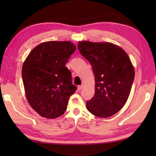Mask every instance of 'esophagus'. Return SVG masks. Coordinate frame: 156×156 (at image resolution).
<instances>
[{"mask_svg":"<svg viewBox=\"0 0 156 156\" xmlns=\"http://www.w3.org/2000/svg\"><path fill=\"white\" fill-rule=\"evenodd\" d=\"M83 87H84V85H82V84L78 86V90H82V88H83Z\"/></svg>","mask_w":156,"mask_h":156,"instance_id":"esophagus-1","label":"esophagus"}]
</instances>
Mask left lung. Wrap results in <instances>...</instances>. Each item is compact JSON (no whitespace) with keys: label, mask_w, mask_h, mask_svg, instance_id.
<instances>
[{"label":"left lung","mask_w":156,"mask_h":156,"mask_svg":"<svg viewBox=\"0 0 156 156\" xmlns=\"http://www.w3.org/2000/svg\"><path fill=\"white\" fill-rule=\"evenodd\" d=\"M78 48L90 63L95 78L94 95L87 101V108L96 117H111L130 94L135 78L130 58L121 48L108 42L81 41Z\"/></svg>","instance_id":"8db88e82"}]
</instances>
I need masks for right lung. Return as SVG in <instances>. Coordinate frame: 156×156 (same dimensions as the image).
<instances>
[{"mask_svg":"<svg viewBox=\"0 0 156 156\" xmlns=\"http://www.w3.org/2000/svg\"><path fill=\"white\" fill-rule=\"evenodd\" d=\"M76 47L69 41L41 43L33 49L22 67L25 95L31 107L43 117L64 113L69 97L76 92L66 64Z\"/></svg>","mask_w":156,"mask_h":156,"instance_id":"add662e5","label":"right lung"}]
</instances>
